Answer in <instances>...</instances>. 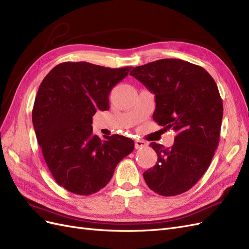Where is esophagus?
<instances>
[{
  "instance_id": "1",
  "label": "esophagus",
  "mask_w": 249,
  "mask_h": 249,
  "mask_svg": "<svg viewBox=\"0 0 249 249\" xmlns=\"http://www.w3.org/2000/svg\"><path fill=\"white\" fill-rule=\"evenodd\" d=\"M147 145V143L145 142V141H143V140H135V148H142V147H144V146H146Z\"/></svg>"
}]
</instances>
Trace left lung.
Instances as JSON below:
<instances>
[{"label": "left lung", "instance_id": "8db88e82", "mask_svg": "<svg viewBox=\"0 0 249 249\" xmlns=\"http://www.w3.org/2000/svg\"><path fill=\"white\" fill-rule=\"evenodd\" d=\"M156 97L154 120L177 135L171 147L152 142L158 155L143 173L146 185L163 196L188 191L209 168L219 144L223 104L214 79L201 66L161 59L130 72Z\"/></svg>", "mask_w": 249, "mask_h": 249}]
</instances>
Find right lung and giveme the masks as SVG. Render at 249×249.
Masks as SVG:
<instances>
[{
	"instance_id": "1",
	"label": "right lung",
	"mask_w": 249,
	"mask_h": 249,
	"mask_svg": "<svg viewBox=\"0 0 249 249\" xmlns=\"http://www.w3.org/2000/svg\"><path fill=\"white\" fill-rule=\"evenodd\" d=\"M131 69L63 62L41 82L32 110L36 138L56 183L71 193L103 189L133 152L132 139L118 134L101 139L91 125L97 110L109 109L111 89Z\"/></svg>"
}]
</instances>
